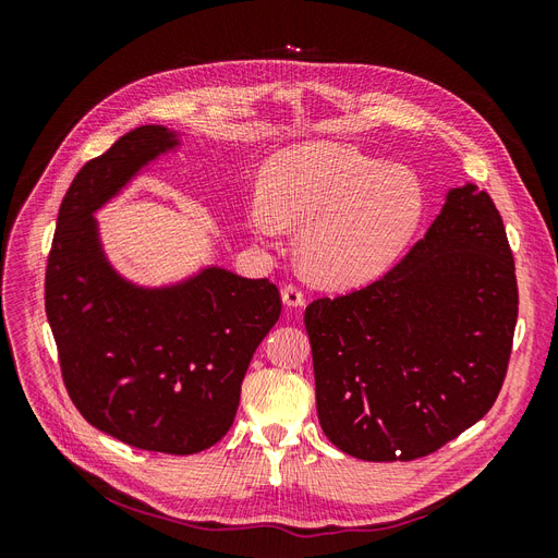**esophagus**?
I'll return each instance as SVG.
<instances>
[{
    "instance_id": "1",
    "label": "esophagus",
    "mask_w": 558,
    "mask_h": 558,
    "mask_svg": "<svg viewBox=\"0 0 558 558\" xmlns=\"http://www.w3.org/2000/svg\"><path fill=\"white\" fill-rule=\"evenodd\" d=\"M281 298H283V305L286 307L305 305V291H302L298 283H283L281 286Z\"/></svg>"
}]
</instances>
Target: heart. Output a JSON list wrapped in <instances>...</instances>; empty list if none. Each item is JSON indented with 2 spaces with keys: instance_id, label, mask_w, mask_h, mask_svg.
<instances>
[{
  "instance_id": "b5f03b06",
  "label": "heart",
  "mask_w": 558,
  "mask_h": 558,
  "mask_svg": "<svg viewBox=\"0 0 558 558\" xmlns=\"http://www.w3.org/2000/svg\"><path fill=\"white\" fill-rule=\"evenodd\" d=\"M426 209L424 185L402 165H386L347 144H305L272 156L246 223L260 240L302 228L310 275L353 283L379 275L408 246Z\"/></svg>"
}]
</instances>
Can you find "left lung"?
<instances>
[{
    "label": "left lung",
    "instance_id": "obj_1",
    "mask_svg": "<svg viewBox=\"0 0 558 558\" xmlns=\"http://www.w3.org/2000/svg\"><path fill=\"white\" fill-rule=\"evenodd\" d=\"M519 291L488 193L449 191L396 267L305 310L316 410L328 440L363 461H414L494 408L512 353Z\"/></svg>",
    "mask_w": 558,
    "mask_h": 558
}]
</instances>
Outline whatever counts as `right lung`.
Listing matches in <instances>:
<instances>
[{
  "label": "right lung",
  "instance_id": "obj_1",
  "mask_svg": "<svg viewBox=\"0 0 558 558\" xmlns=\"http://www.w3.org/2000/svg\"><path fill=\"white\" fill-rule=\"evenodd\" d=\"M172 146L165 128L142 125L81 167L58 211L44 298L81 416L130 447L185 456L230 430L281 295L269 279L216 267L167 291L134 289L111 272L93 211Z\"/></svg>",
  "mask_w": 558,
  "mask_h": 558
}]
</instances>
